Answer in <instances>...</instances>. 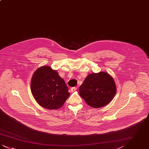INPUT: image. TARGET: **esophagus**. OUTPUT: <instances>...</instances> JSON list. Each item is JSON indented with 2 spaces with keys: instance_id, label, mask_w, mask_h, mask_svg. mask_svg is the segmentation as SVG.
Returning <instances> with one entry per match:
<instances>
[{
  "instance_id": "1",
  "label": "esophagus",
  "mask_w": 149,
  "mask_h": 149,
  "mask_svg": "<svg viewBox=\"0 0 149 149\" xmlns=\"http://www.w3.org/2000/svg\"><path fill=\"white\" fill-rule=\"evenodd\" d=\"M77 90V87H72L71 88V92H74L75 91H76Z\"/></svg>"
}]
</instances>
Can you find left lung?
<instances>
[{
    "instance_id": "1",
    "label": "left lung",
    "mask_w": 149,
    "mask_h": 149,
    "mask_svg": "<svg viewBox=\"0 0 149 149\" xmlns=\"http://www.w3.org/2000/svg\"><path fill=\"white\" fill-rule=\"evenodd\" d=\"M117 92L113 78L108 73H92L79 87V94L88 105L99 108L109 104Z\"/></svg>"
}]
</instances>
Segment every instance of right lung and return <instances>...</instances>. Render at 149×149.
<instances>
[{"mask_svg": "<svg viewBox=\"0 0 149 149\" xmlns=\"http://www.w3.org/2000/svg\"><path fill=\"white\" fill-rule=\"evenodd\" d=\"M31 93L39 105L48 109H57L70 95L64 79L49 66H42L33 73Z\"/></svg>", "mask_w": 149, "mask_h": 149, "instance_id": "right-lung-1", "label": "right lung"}]
</instances>
